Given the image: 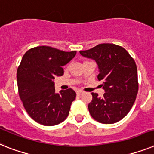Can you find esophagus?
Returning a JSON list of instances; mask_svg holds the SVG:
<instances>
[{
    "label": "esophagus",
    "mask_w": 154,
    "mask_h": 154,
    "mask_svg": "<svg viewBox=\"0 0 154 154\" xmlns=\"http://www.w3.org/2000/svg\"><path fill=\"white\" fill-rule=\"evenodd\" d=\"M76 94H77L78 95H81V94H83V91H77V92H76Z\"/></svg>",
    "instance_id": "esophagus-1"
}]
</instances>
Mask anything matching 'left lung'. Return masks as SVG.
<instances>
[{"instance_id": "obj_1", "label": "left lung", "mask_w": 154, "mask_h": 154, "mask_svg": "<svg viewBox=\"0 0 154 154\" xmlns=\"http://www.w3.org/2000/svg\"><path fill=\"white\" fill-rule=\"evenodd\" d=\"M80 54L94 60L98 66L97 79L105 93L99 97L92 93L89 112L99 123L111 124L122 120L134 105L138 91L137 66L123 47L115 44H99Z\"/></svg>"}]
</instances>
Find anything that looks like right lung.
Instances as JSON below:
<instances>
[{
    "label": "right lung",
    "instance_id": "add662e5",
    "mask_svg": "<svg viewBox=\"0 0 154 154\" xmlns=\"http://www.w3.org/2000/svg\"><path fill=\"white\" fill-rule=\"evenodd\" d=\"M76 51L64 52L50 46H38L24 54L17 69L19 95L26 112L34 121L54 126L68 117L76 94L72 88L56 93L53 79L63 75L62 66Z\"/></svg>",
    "mask_w": 154,
    "mask_h": 154
}]
</instances>
